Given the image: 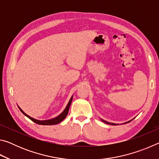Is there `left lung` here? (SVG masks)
I'll use <instances>...</instances> for the list:
<instances>
[{"instance_id": "left-lung-1", "label": "left lung", "mask_w": 159, "mask_h": 159, "mask_svg": "<svg viewBox=\"0 0 159 159\" xmlns=\"http://www.w3.org/2000/svg\"><path fill=\"white\" fill-rule=\"evenodd\" d=\"M102 121H103V122L105 123H107V124H109V125H117V124H116V123H112L107 122V121H106V120H102ZM130 121H128V122H127V123H129Z\"/></svg>"}]
</instances>
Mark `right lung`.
<instances>
[{
    "label": "right lung",
    "mask_w": 159,
    "mask_h": 159,
    "mask_svg": "<svg viewBox=\"0 0 159 159\" xmlns=\"http://www.w3.org/2000/svg\"><path fill=\"white\" fill-rule=\"evenodd\" d=\"M72 99H73V96L71 97V99H70V100L68 104H67L65 109L64 110V111L61 113V114H60L58 116L52 118V119H49V120H36L34 118H31V116H29V115H27L26 114H25V112H24L22 110H21L20 107H19V109H20V111L23 113L24 114H25L26 116H27L29 119H31L32 121H34V123H37V124H39V125H56V124H58V123H60V122L62 121V120L64 119V118H66V116L68 114V112H69V107L70 105H71V102H72Z\"/></svg>",
    "instance_id": "obj_1"
}]
</instances>
